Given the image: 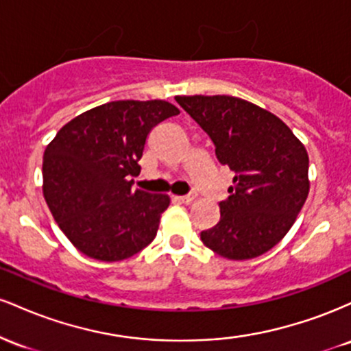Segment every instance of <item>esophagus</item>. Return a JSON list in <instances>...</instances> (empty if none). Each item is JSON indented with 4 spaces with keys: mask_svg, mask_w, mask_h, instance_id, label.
Returning <instances> with one entry per match:
<instances>
[{
    "mask_svg": "<svg viewBox=\"0 0 351 351\" xmlns=\"http://www.w3.org/2000/svg\"><path fill=\"white\" fill-rule=\"evenodd\" d=\"M196 196L195 195H184V196H175V199L178 201V203H183V204H189L193 199H195Z\"/></svg>",
    "mask_w": 351,
    "mask_h": 351,
    "instance_id": "1",
    "label": "esophagus"
}]
</instances>
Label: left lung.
I'll list each match as a JSON object with an SVG mask.
<instances>
[{
    "mask_svg": "<svg viewBox=\"0 0 351 351\" xmlns=\"http://www.w3.org/2000/svg\"><path fill=\"white\" fill-rule=\"evenodd\" d=\"M234 171L216 226L201 231L206 247L231 261L272 249L289 232L308 195V155L279 117L231 95L175 97Z\"/></svg>",
    "mask_w": 351,
    "mask_h": 351,
    "instance_id": "1",
    "label": "left lung"
}]
</instances>
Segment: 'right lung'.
I'll return each instance as SVG.
<instances>
[{
	"mask_svg": "<svg viewBox=\"0 0 351 351\" xmlns=\"http://www.w3.org/2000/svg\"><path fill=\"white\" fill-rule=\"evenodd\" d=\"M180 110L165 100H117L64 125L43 158V193L80 252L115 263L155 239L168 195L134 189L148 135Z\"/></svg>",
	"mask_w": 351,
	"mask_h": 351,
	"instance_id": "1",
	"label": "right lung"
}]
</instances>
